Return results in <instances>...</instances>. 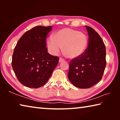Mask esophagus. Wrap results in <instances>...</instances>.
<instances>
[{"label":"esophagus","instance_id":"obj_1","mask_svg":"<svg viewBox=\"0 0 120 120\" xmlns=\"http://www.w3.org/2000/svg\"><path fill=\"white\" fill-rule=\"evenodd\" d=\"M64 61V60L62 58H60L59 59V62L60 63V62H61L62 61Z\"/></svg>","mask_w":120,"mask_h":120}]
</instances>
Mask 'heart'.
I'll list each match as a JSON object with an SVG mask.
<instances>
[{
	"mask_svg": "<svg viewBox=\"0 0 120 120\" xmlns=\"http://www.w3.org/2000/svg\"><path fill=\"white\" fill-rule=\"evenodd\" d=\"M88 38L82 32L69 28H62L56 32L52 38H48L46 45L52 55H56L62 49L66 58L75 59L80 57L88 46Z\"/></svg>",
	"mask_w": 120,
	"mask_h": 120,
	"instance_id": "obj_1",
	"label": "heart"
}]
</instances>
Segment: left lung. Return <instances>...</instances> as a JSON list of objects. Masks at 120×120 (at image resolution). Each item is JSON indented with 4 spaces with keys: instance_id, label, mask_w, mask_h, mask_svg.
<instances>
[{
    "instance_id": "1",
    "label": "left lung",
    "mask_w": 120,
    "mask_h": 120,
    "mask_svg": "<svg viewBox=\"0 0 120 120\" xmlns=\"http://www.w3.org/2000/svg\"><path fill=\"white\" fill-rule=\"evenodd\" d=\"M89 36L88 48L80 57L71 61L68 77L75 87L88 88L98 82L106 67V48L99 34L86 26Z\"/></svg>"
}]
</instances>
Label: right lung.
<instances>
[{
    "label": "right lung",
    "mask_w": 120,
    "mask_h": 120,
    "mask_svg": "<svg viewBox=\"0 0 120 120\" xmlns=\"http://www.w3.org/2000/svg\"><path fill=\"white\" fill-rule=\"evenodd\" d=\"M52 26H38L25 32L14 49L12 67L19 82L29 88L45 84L57 66L59 58L46 48V37Z\"/></svg>",
    "instance_id": "right-lung-1"
}]
</instances>
